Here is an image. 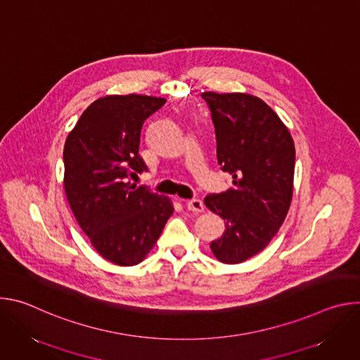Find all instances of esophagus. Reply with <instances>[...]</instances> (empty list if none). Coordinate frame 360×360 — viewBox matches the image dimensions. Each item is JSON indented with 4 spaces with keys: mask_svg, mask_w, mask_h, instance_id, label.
I'll list each match as a JSON object with an SVG mask.
<instances>
[{
    "mask_svg": "<svg viewBox=\"0 0 360 360\" xmlns=\"http://www.w3.org/2000/svg\"><path fill=\"white\" fill-rule=\"evenodd\" d=\"M186 208L188 211L191 212H196V214H200L205 211V207H203V202L200 199H191L186 202Z\"/></svg>",
    "mask_w": 360,
    "mask_h": 360,
    "instance_id": "1",
    "label": "esophagus"
}]
</instances>
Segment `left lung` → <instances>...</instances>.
<instances>
[{
    "label": "left lung",
    "instance_id": "obj_1",
    "mask_svg": "<svg viewBox=\"0 0 360 360\" xmlns=\"http://www.w3.org/2000/svg\"><path fill=\"white\" fill-rule=\"evenodd\" d=\"M217 135V157L233 186L205 198L225 222L211 242L215 258L240 264L264 250L283 224L293 195L295 143L288 127L261 98L245 92H203Z\"/></svg>",
    "mask_w": 360,
    "mask_h": 360
}]
</instances>
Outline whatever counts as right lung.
Listing matches in <instances>:
<instances>
[{"mask_svg":"<svg viewBox=\"0 0 360 360\" xmlns=\"http://www.w3.org/2000/svg\"><path fill=\"white\" fill-rule=\"evenodd\" d=\"M165 98L128 94L95 99L64 145V189L71 211L102 258L132 266L142 262L174 214L165 195L132 185L146 171L139 157L143 121Z\"/></svg>","mask_w":360,"mask_h":360,"instance_id":"add662e5","label":"right lung"}]
</instances>
